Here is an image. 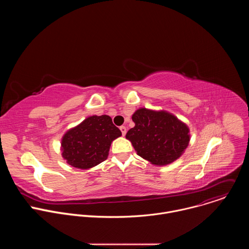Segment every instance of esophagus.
<instances>
[{"instance_id": "obj_1", "label": "esophagus", "mask_w": 249, "mask_h": 249, "mask_svg": "<svg viewBox=\"0 0 249 249\" xmlns=\"http://www.w3.org/2000/svg\"><path fill=\"white\" fill-rule=\"evenodd\" d=\"M120 131L122 132V135L125 136V135H126V132H127V129H126L125 126H121V127H120Z\"/></svg>"}]
</instances>
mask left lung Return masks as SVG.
I'll return each instance as SVG.
<instances>
[{
    "mask_svg": "<svg viewBox=\"0 0 249 249\" xmlns=\"http://www.w3.org/2000/svg\"><path fill=\"white\" fill-rule=\"evenodd\" d=\"M132 120L135 127L127 132L126 139L138 156L154 165L170 164L189 145L188 126L168 111L142 107L134 112Z\"/></svg>",
    "mask_w": 249,
    "mask_h": 249,
    "instance_id": "left-lung-1",
    "label": "left lung"
}]
</instances>
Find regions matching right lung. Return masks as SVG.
<instances>
[{"mask_svg":"<svg viewBox=\"0 0 249 249\" xmlns=\"http://www.w3.org/2000/svg\"><path fill=\"white\" fill-rule=\"evenodd\" d=\"M121 135L110 116H89L62 137V157L71 166L91 168L107 159L111 143Z\"/></svg>","mask_w":249,"mask_h":249,"instance_id":"right-lung-1","label":"right lung"}]
</instances>
